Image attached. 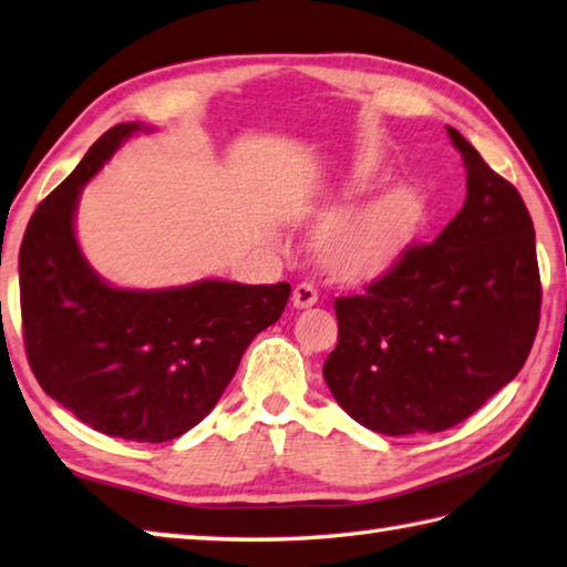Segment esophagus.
<instances>
[{
	"label": "esophagus",
	"mask_w": 567,
	"mask_h": 567,
	"mask_svg": "<svg viewBox=\"0 0 567 567\" xmlns=\"http://www.w3.org/2000/svg\"><path fill=\"white\" fill-rule=\"evenodd\" d=\"M315 302H317L315 285H310V282L295 285V290H292V305L295 307H300V310H305V307H312Z\"/></svg>",
	"instance_id": "obj_1"
}]
</instances>
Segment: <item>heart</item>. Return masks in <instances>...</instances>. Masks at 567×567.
I'll list each match as a JSON object with an SVG mask.
<instances>
[{
  "instance_id": "obj_1",
  "label": "heart",
  "mask_w": 567,
  "mask_h": 567,
  "mask_svg": "<svg viewBox=\"0 0 567 567\" xmlns=\"http://www.w3.org/2000/svg\"><path fill=\"white\" fill-rule=\"evenodd\" d=\"M414 223V193L406 188L389 190L339 218L324 233L319 252L329 270L342 280H367L394 262Z\"/></svg>"
}]
</instances>
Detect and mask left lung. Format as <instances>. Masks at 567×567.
Listing matches in <instances>:
<instances>
[{
	"mask_svg": "<svg viewBox=\"0 0 567 567\" xmlns=\"http://www.w3.org/2000/svg\"><path fill=\"white\" fill-rule=\"evenodd\" d=\"M466 203L362 295L337 297L339 342L324 382L349 416L386 436L461 424L526 364L540 322V272L526 203L449 128Z\"/></svg>",
	"mask_w": 567,
	"mask_h": 567,
	"instance_id": "1",
	"label": "left lung"
}]
</instances>
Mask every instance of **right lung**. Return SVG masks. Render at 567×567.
<instances>
[{
  "mask_svg": "<svg viewBox=\"0 0 567 567\" xmlns=\"http://www.w3.org/2000/svg\"><path fill=\"white\" fill-rule=\"evenodd\" d=\"M141 128H109L39 203L19 250V295L41 389L101 434L161 444L210 414L252 337L280 319L290 285L121 290L91 270L74 235L81 188Z\"/></svg>",
  "mask_w": 567,
  "mask_h": 567,
  "instance_id": "right-lung-1",
  "label": "right lung"
}]
</instances>
